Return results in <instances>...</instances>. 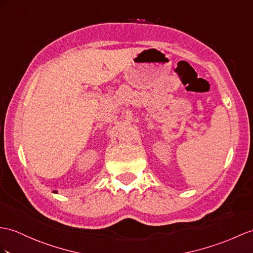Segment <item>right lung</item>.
<instances>
[{"label": "right lung", "mask_w": 253, "mask_h": 253, "mask_svg": "<svg viewBox=\"0 0 253 253\" xmlns=\"http://www.w3.org/2000/svg\"><path fill=\"white\" fill-rule=\"evenodd\" d=\"M53 192H54V193H57V192H55V191H53Z\"/></svg>", "instance_id": "right-lung-1"}]
</instances>
